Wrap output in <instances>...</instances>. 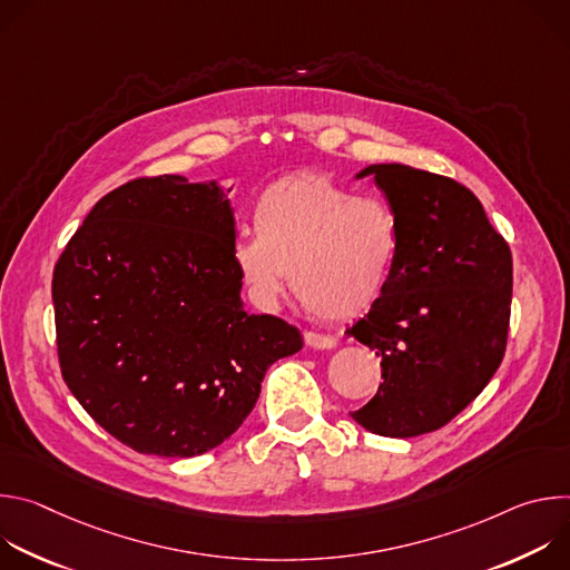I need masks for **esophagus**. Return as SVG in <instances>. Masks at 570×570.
<instances>
[{
	"label": "esophagus",
	"mask_w": 570,
	"mask_h": 570,
	"mask_svg": "<svg viewBox=\"0 0 570 570\" xmlns=\"http://www.w3.org/2000/svg\"><path fill=\"white\" fill-rule=\"evenodd\" d=\"M304 343L313 350H334L338 343L332 336H324V334H313V332H304Z\"/></svg>",
	"instance_id": "1"
}]
</instances>
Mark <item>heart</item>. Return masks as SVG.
<instances>
[{
    "label": "heart",
    "mask_w": 570,
    "mask_h": 570,
    "mask_svg": "<svg viewBox=\"0 0 570 570\" xmlns=\"http://www.w3.org/2000/svg\"><path fill=\"white\" fill-rule=\"evenodd\" d=\"M255 234L232 246L253 299L271 308L291 286L322 320L343 322L383 295L399 255V218L376 196H354L324 174L271 183L253 207Z\"/></svg>",
    "instance_id": "b5f03b06"
}]
</instances>
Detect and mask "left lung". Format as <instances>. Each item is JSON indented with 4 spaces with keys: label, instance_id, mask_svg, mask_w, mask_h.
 <instances>
[{
    "label": "left lung",
    "instance_id": "8db88e82",
    "mask_svg": "<svg viewBox=\"0 0 570 570\" xmlns=\"http://www.w3.org/2000/svg\"><path fill=\"white\" fill-rule=\"evenodd\" d=\"M399 218V255L379 302L347 336L381 356L379 392L352 413L365 431L415 438L451 422L499 370L512 253L460 183L409 165H370Z\"/></svg>",
    "mask_w": 570,
    "mask_h": 570
}]
</instances>
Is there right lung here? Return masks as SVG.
Returning <instances> with one entry per match:
<instances>
[{"label": "right lung", "instance_id": "1", "mask_svg": "<svg viewBox=\"0 0 570 570\" xmlns=\"http://www.w3.org/2000/svg\"><path fill=\"white\" fill-rule=\"evenodd\" d=\"M232 246L216 180L139 178L92 207L53 268L62 379L139 453L216 449L255 409L268 367L304 345L293 324L243 306Z\"/></svg>", "mask_w": 570, "mask_h": 570}]
</instances>
